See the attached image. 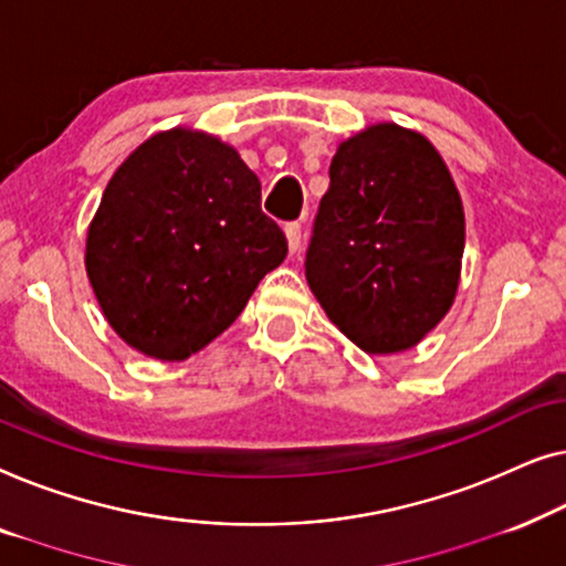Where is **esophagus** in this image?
Wrapping results in <instances>:
<instances>
[{
  "label": "esophagus",
  "instance_id": "34e87169",
  "mask_svg": "<svg viewBox=\"0 0 566 566\" xmlns=\"http://www.w3.org/2000/svg\"><path fill=\"white\" fill-rule=\"evenodd\" d=\"M284 233H286V243H290V251L297 253L300 245H302V228H300V222H290V226L284 228Z\"/></svg>",
  "mask_w": 566,
  "mask_h": 566
}]
</instances>
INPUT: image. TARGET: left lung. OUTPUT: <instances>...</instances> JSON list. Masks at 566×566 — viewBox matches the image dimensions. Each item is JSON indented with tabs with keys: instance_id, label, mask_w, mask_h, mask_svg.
Instances as JSON below:
<instances>
[{
	"instance_id": "1",
	"label": "left lung",
	"mask_w": 566,
	"mask_h": 566,
	"mask_svg": "<svg viewBox=\"0 0 566 566\" xmlns=\"http://www.w3.org/2000/svg\"><path fill=\"white\" fill-rule=\"evenodd\" d=\"M317 207L305 276L366 354L416 346L457 297L464 207L439 150L379 123L344 140Z\"/></svg>"
}]
</instances>
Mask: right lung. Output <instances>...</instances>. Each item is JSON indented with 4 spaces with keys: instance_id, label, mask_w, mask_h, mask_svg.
I'll return each instance as SVG.
<instances>
[{
    "instance_id": "1",
    "label": "right lung",
    "mask_w": 566,
    "mask_h": 566,
    "mask_svg": "<svg viewBox=\"0 0 566 566\" xmlns=\"http://www.w3.org/2000/svg\"><path fill=\"white\" fill-rule=\"evenodd\" d=\"M286 256L238 150L189 127L150 135L113 174L86 233V274L135 352L185 361L230 328Z\"/></svg>"
}]
</instances>
